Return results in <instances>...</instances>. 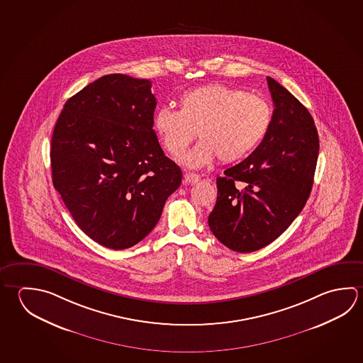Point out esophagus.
I'll use <instances>...</instances> for the list:
<instances>
[{
    "label": "esophagus",
    "instance_id": "1",
    "mask_svg": "<svg viewBox=\"0 0 363 363\" xmlns=\"http://www.w3.org/2000/svg\"><path fill=\"white\" fill-rule=\"evenodd\" d=\"M184 182L186 184H196L199 182L200 177L197 176L196 173H184Z\"/></svg>",
    "mask_w": 363,
    "mask_h": 363
}]
</instances>
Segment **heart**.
Listing matches in <instances>:
<instances>
[{
  "mask_svg": "<svg viewBox=\"0 0 363 363\" xmlns=\"http://www.w3.org/2000/svg\"><path fill=\"white\" fill-rule=\"evenodd\" d=\"M273 108L264 96L224 84L184 91L179 109L163 106L154 115V130L168 153L179 157L197 136L201 140L182 157L190 168L243 160L265 139Z\"/></svg>",
  "mask_w": 363,
  "mask_h": 363,
  "instance_id": "obj_1",
  "label": "heart"
}]
</instances>
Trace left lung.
<instances>
[{
    "label": "left lung",
    "instance_id": "obj_1",
    "mask_svg": "<svg viewBox=\"0 0 363 363\" xmlns=\"http://www.w3.org/2000/svg\"><path fill=\"white\" fill-rule=\"evenodd\" d=\"M267 80L272 126L246 160L216 179V206L208 219L213 235L241 254L265 247L292 224L310 196L318 163V130L310 112L278 82Z\"/></svg>",
    "mask_w": 363,
    "mask_h": 363
}]
</instances>
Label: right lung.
I'll return each instance as SVG.
<instances>
[{"mask_svg":"<svg viewBox=\"0 0 363 363\" xmlns=\"http://www.w3.org/2000/svg\"><path fill=\"white\" fill-rule=\"evenodd\" d=\"M152 83L111 74L65 103L51 143L52 181L84 233L123 250L160 220L182 172L153 130Z\"/></svg>","mask_w":363,"mask_h":363,"instance_id":"add662e5","label":"right lung"}]
</instances>
